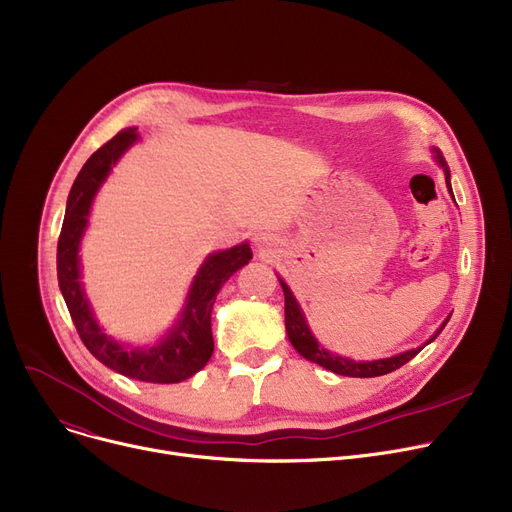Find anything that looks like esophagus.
Wrapping results in <instances>:
<instances>
[{
	"label": "esophagus",
	"mask_w": 512,
	"mask_h": 512,
	"mask_svg": "<svg viewBox=\"0 0 512 512\" xmlns=\"http://www.w3.org/2000/svg\"><path fill=\"white\" fill-rule=\"evenodd\" d=\"M272 247H274L272 236H267L263 232L255 234V249H259V253H272Z\"/></svg>",
	"instance_id": "1"
}]
</instances>
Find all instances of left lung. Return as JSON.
Instances as JSON below:
<instances>
[{"mask_svg": "<svg viewBox=\"0 0 512 512\" xmlns=\"http://www.w3.org/2000/svg\"><path fill=\"white\" fill-rule=\"evenodd\" d=\"M438 161H440V164H442L444 170H446V184H448V188H450V172H448V168H446V164H444V159H442L440 153H438ZM450 195H452V188H450ZM280 284H282V290H284L286 334H288V340L292 342V346L297 348V351H299L305 359H309V361H313V363H317V365H321V367H326L328 371H334V373H338V375H348V378H375V375H386V373H390V371L402 367L405 363H409V361L421 351V348H423L425 344H429V342L438 338V334L444 330V326L448 324V319H450V317H448V319L444 321V324L440 326V330L432 336V340H427V342H425L423 346H419V348H413V351H407V353L390 357V359L359 363V361H353V359H344V357H340V355H332V353L326 351V348H319L317 340L313 338L311 330L307 328V321H305V317H303V313H301V307L297 305V299L292 297L290 288H288L282 280H280Z\"/></svg>", "mask_w": 512, "mask_h": 512, "instance_id": "obj_1", "label": "left lung"}]
</instances>
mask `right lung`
Segmentation results:
<instances>
[{"instance_id": "add662e5", "label": "right lung", "mask_w": 512, "mask_h": 512, "mask_svg": "<svg viewBox=\"0 0 512 512\" xmlns=\"http://www.w3.org/2000/svg\"><path fill=\"white\" fill-rule=\"evenodd\" d=\"M134 141H137V128L118 132L114 139L101 145L87 159L83 170L78 172L70 188L64 224L58 238V282L74 328L97 361L126 375V378L151 384H176L191 378L211 359V309L215 297L230 276L253 259V253L249 245H238L209 255L191 286V292H188L186 307L176 328L157 346L126 348L105 336L97 326L83 286L78 282V245L87 228L89 209L97 188Z\"/></svg>"}]
</instances>
